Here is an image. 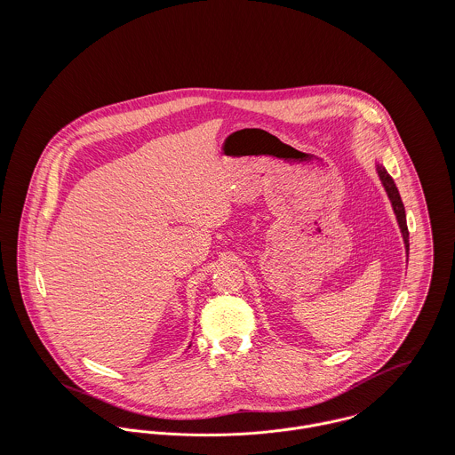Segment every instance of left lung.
I'll list each match as a JSON object with an SVG mask.
<instances>
[{
  "label": "left lung",
  "instance_id": "1",
  "mask_svg": "<svg viewBox=\"0 0 455 455\" xmlns=\"http://www.w3.org/2000/svg\"><path fill=\"white\" fill-rule=\"evenodd\" d=\"M379 177L387 191V195L390 197V203H392V208H394V213H395V219H397V224L401 228V233H403V240H404V247H406V252L410 251V240H408V226H406V215H404V206H403V201H401V196L399 191L392 180L387 170L384 166H379Z\"/></svg>",
  "mask_w": 455,
  "mask_h": 455
}]
</instances>
